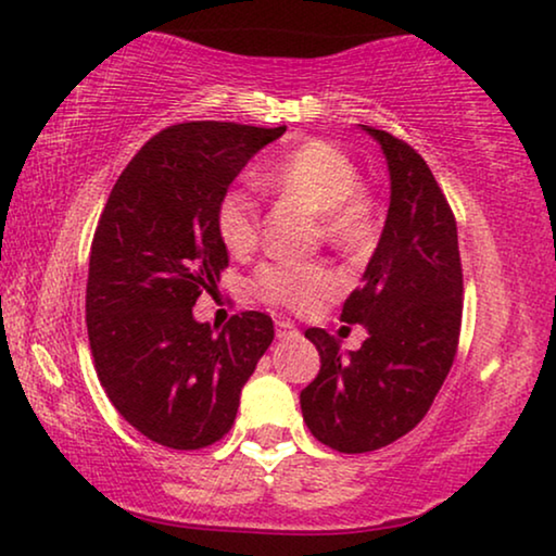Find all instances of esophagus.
<instances>
[{
  "mask_svg": "<svg viewBox=\"0 0 556 556\" xmlns=\"http://www.w3.org/2000/svg\"><path fill=\"white\" fill-rule=\"evenodd\" d=\"M276 337L280 341L293 339V337H299V329H295V324L288 321V318H276Z\"/></svg>",
  "mask_w": 556,
  "mask_h": 556,
  "instance_id": "1",
  "label": "esophagus"
}]
</instances>
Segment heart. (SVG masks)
I'll list each match as a JSON object with an SVG mask.
<instances>
[{
    "label": "heart",
    "instance_id": "b5f03b06",
    "mask_svg": "<svg viewBox=\"0 0 556 556\" xmlns=\"http://www.w3.org/2000/svg\"><path fill=\"white\" fill-rule=\"evenodd\" d=\"M257 179L288 200L316 212L318 232L339 253H359L377 230L375 202L362 187V172L344 149L308 139L263 166ZM215 230L232 255L257 245L261 207L245 187H227L215 207ZM255 299L308 314L339 291V276L324 263H265L253 276Z\"/></svg>",
    "mask_w": 556,
    "mask_h": 556
}]
</instances>
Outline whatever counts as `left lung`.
I'll list each match as a JSON object with an SVG mask.
<instances>
[{"label":"left lung","mask_w":556,"mask_h":556,"mask_svg":"<svg viewBox=\"0 0 556 556\" xmlns=\"http://www.w3.org/2000/svg\"><path fill=\"white\" fill-rule=\"evenodd\" d=\"M390 166V210L364 280L341 321L367 326L359 352L341 359L337 337L308 329L321 369L301 392L311 435L339 453H369L407 435L428 415L458 352L463 268L458 227L417 151L364 126Z\"/></svg>","instance_id":"left-lung-1"}]
</instances>
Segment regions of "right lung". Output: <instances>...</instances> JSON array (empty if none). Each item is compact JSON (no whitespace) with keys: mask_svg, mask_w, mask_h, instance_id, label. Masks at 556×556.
Returning <instances> with one entry per match:
<instances>
[{"mask_svg":"<svg viewBox=\"0 0 556 556\" xmlns=\"http://www.w3.org/2000/svg\"><path fill=\"white\" fill-rule=\"evenodd\" d=\"M286 126L192 121L143 143L98 219L90 245L86 326L105 394L141 435L200 451L230 432L240 392L273 341L261 311L219 333L192 306L217 288L227 248L215 207L250 156Z\"/></svg>","mask_w":556,"mask_h":556,"instance_id":"obj_1","label":"right lung"}]
</instances>
